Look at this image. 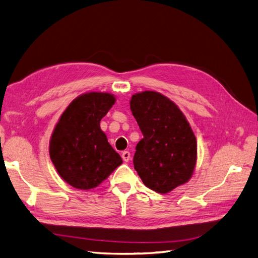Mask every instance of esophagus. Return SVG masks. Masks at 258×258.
Returning a JSON list of instances; mask_svg holds the SVG:
<instances>
[{
  "label": "esophagus",
  "mask_w": 258,
  "mask_h": 258,
  "mask_svg": "<svg viewBox=\"0 0 258 258\" xmlns=\"http://www.w3.org/2000/svg\"><path fill=\"white\" fill-rule=\"evenodd\" d=\"M122 159H123L125 162H127V161L131 159V153H130V151H127V150L123 151V153H122Z\"/></svg>",
  "instance_id": "1"
}]
</instances>
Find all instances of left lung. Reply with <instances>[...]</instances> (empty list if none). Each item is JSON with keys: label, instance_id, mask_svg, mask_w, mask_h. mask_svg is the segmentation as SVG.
<instances>
[{"label": "left lung", "instance_id": "obj_1", "mask_svg": "<svg viewBox=\"0 0 258 258\" xmlns=\"http://www.w3.org/2000/svg\"><path fill=\"white\" fill-rule=\"evenodd\" d=\"M130 104L144 135L133 160L143 183L167 194L188 182L197 160V143L185 115L157 91L138 92Z\"/></svg>", "mask_w": 258, "mask_h": 258}]
</instances>
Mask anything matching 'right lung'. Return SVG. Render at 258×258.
<instances>
[{"instance_id":"add662e5","label":"right lung","mask_w":258,"mask_h":258,"mask_svg":"<svg viewBox=\"0 0 258 258\" xmlns=\"http://www.w3.org/2000/svg\"><path fill=\"white\" fill-rule=\"evenodd\" d=\"M115 102L108 92H87L73 100L52 133L49 153L62 179L73 187H97L122 164L100 128Z\"/></svg>"}]
</instances>
